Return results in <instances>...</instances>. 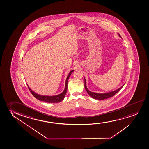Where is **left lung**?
Listing matches in <instances>:
<instances>
[{
  "label": "left lung",
  "mask_w": 149,
  "mask_h": 149,
  "mask_svg": "<svg viewBox=\"0 0 149 149\" xmlns=\"http://www.w3.org/2000/svg\"><path fill=\"white\" fill-rule=\"evenodd\" d=\"M119 36L121 37L120 34H118ZM86 82L85 80V79L84 78V87H85V89L87 91V93H88V95L91 96L93 99H96V100H104V99H108L109 97L114 96V95L116 94L117 93H118L119 91H120V89L122 88L123 85H122L121 87H120L119 88L117 89L116 91H111L109 93H93V92H91V91H89L88 89H87V87H86Z\"/></svg>",
  "instance_id": "obj_1"
}]
</instances>
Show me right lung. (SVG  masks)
Returning <instances> with one entry per match:
<instances>
[{
	"label": "right lung",
	"instance_id": "add662e5",
	"mask_svg": "<svg viewBox=\"0 0 149 149\" xmlns=\"http://www.w3.org/2000/svg\"><path fill=\"white\" fill-rule=\"evenodd\" d=\"M74 70H72L70 72L69 74H68V76L67 77L66 80V84H65V89L63 91V93H61L60 95H54V96H48V95H41L37 94L35 93L34 91H32L30 88L29 87V86L27 84V86L28 87L29 90L30 91L31 93L32 94L33 96L35 97L36 99L38 100L39 101H43V102H49V103H54V102H59L61 101H63L65 98V96L66 95L67 91V87H68V81L70 75L73 72Z\"/></svg>",
	"mask_w": 149,
	"mask_h": 149
}]
</instances>
